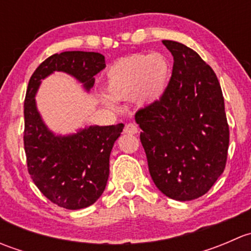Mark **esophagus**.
I'll list each match as a JSON object with an SVG mask.
<instances>
[{
  "mask_svg": "<svg viewBox=\"0 0 251 251\" xmlns=\"http://www.w3.org/2000/svg\"><path fill=\"white\" fill-rule=\"evenodd\" d=\"M125 133H130V135H135V133L138 132V127L136 124L130 123L125 126V130H124Z\"/></svg>",
  "mask_w": 251,
  "mask_h": 251,
  "instance_id": "34e87169",
  "label": "esophagus"
}]
</instances>
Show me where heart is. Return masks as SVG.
<instances>
[{"instance_id":"obj_1","label":"heart","mask_w":251,"mask_h":251,"mask_svg":"<svg viewBox=\"0 0 251 251\" xmlns=\"http://www.w3.org/2000/svg\"><path fill=\"white\" fill-rule=\"evenodd\" d=\"M170 77V63L161 53H138L121 58L107 72V90L116 100L135 98L142 105L151 104L163 96ZM103 102L114 107L113 98Z\"/></svg>"}]
</instances>
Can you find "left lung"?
Listing matches in <instances>:
<instances>
[{
  "label": "left lung",
  "mask_w": 251,
  "mask_h": 251,
  "mask_svg": "<svg viewBox=\"0 0 251 251\" xmlns=\"http://www.w3.org/2000/svg\"><path fill=\"white\" fill-rule=\"evenodd\" d=\"M163 44L174 57L163 96L136 113L149 174L161 193L179 201L204 196L226 168L229 144L225 100L216 74L187 47Z\"/></svg>",
  "instance_id": "obj_1"
}]
</instances>
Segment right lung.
Here are the masks:
<instances>
[{
    "mask_svg": "<svg viewBox=\"0 0 251 251\" xmlns=\"http://www.w3.org/2000/svg\"><path fill=\"white\" fill-rule=\"evenodd\" d=\"M105 68L97 52L55 53L31 75L24 100V149L27 171L42 194L53 204L69 210L92 205L102 196L109 176V156L124 124L90 126L70 136H55L42 121L35 102L42 78L64 72L90 91L95 75Z\"/></svg>",
    "mask_w": 251,
    "mask_h": 251,
    "instance_id": "right-lung-1",
    "label": "right lung"
}]
</instances>
